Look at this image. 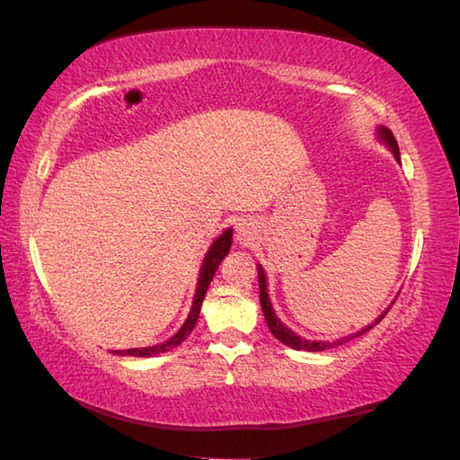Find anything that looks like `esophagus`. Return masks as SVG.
Wrapping results in <instances>:
<instances>
[{
    "mask_svg": "<svg viewBox=\"0 0 460 460\" xmlns=\"http://www.w3.org/2000/svg\"><path fill=\"white\" fill-rule=\"evenodd\" d=\"M255 235H257V229H255L253 223L247 221V219H243V221L237 223L235 239L241 243V245H251V243L255 241Z\"/></svg>",
    "mask_w": 460,
    "mask_h": 460,
    "instance_id": "esophagus-1",
    "label": "esophagus"
}]
</instances>
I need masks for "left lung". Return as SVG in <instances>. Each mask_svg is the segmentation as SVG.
Here are the masks:
<instances>
[{"mask_svg":"<svg viewBox=\"0 0 460 460\" xmlns=\"http://www.w3.org/2000/svg\"><path fill=\"white\" fill-rule=\"evenodd\" d=\"M376 137H379V141H381V143H385V146L393 151L394 159H397L399 164H401V153H399L397 141H394L393 133H391L389 129H386L385 125H379V128H376ZM257 275H259V301H261V309H263V314H265L267 327H269V331L273 332V337H275V339H279V341H281L283 345L291 347V349H295V350H311V353H319V350L335 349V347H339V345L347 343V341H350V339H357V337L365 335V332H367V331H371V329L376 325V323H379V321L385 317L386 311L391 309V307H386V311H383V313L379 314V317H376L373 323H368L367 327H363L361 331L353 332V335H349V337L335 339V341H311V339H303V337L296 335L295 331H291L289 327H287L281 319L277 317V313H275L273 305H271V299H269L265 269L261 267V265H257ZM391 305H393V303H391Z\"/></svg>","mask_w":460,"mask_h":460,"instance_id":"left-lung-1","label":"left lung"}]
</instances>
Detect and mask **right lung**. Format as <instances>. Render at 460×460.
<instances>
[{"mask_svg":"<svg viewBox=\"0 0 460 460\" xmlns=\"http://www.w3.org/2000/svg\"><path fill=\"white\" fill-rule=\"evenodd\" d=\"M231 243H233V229H225L221 235L211 243V247L207 249V253L203 257V263L199 269V277H197V287H195V295H193V303H191V309H189L187 319L179 331L175 332L173 337H169L164 343H157V345H151V347H135V349H119V350H113V355H129V357H141V358H147L153 355H161V353H167V350L175 349L177 345H181L183 341L191 335V331L195 327L197 319H199V311H201V305H203V296L209 289V285L213 281V275L217 271L221 261L225 259V255H229V249H231Z\"/></svg>","mask_w":460,"mask_h":460,"instance_id":"right-lung-1","label":"right lung"}]
</instances>
